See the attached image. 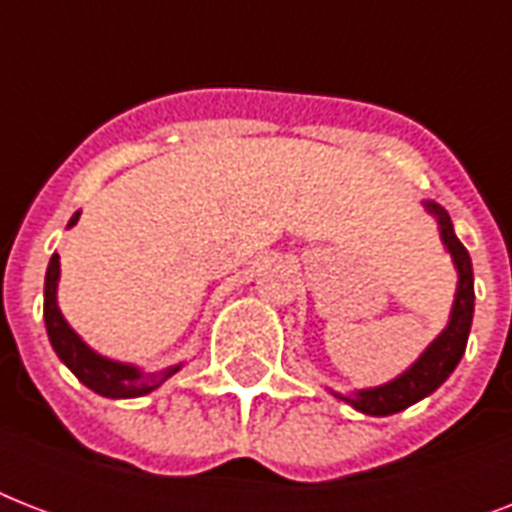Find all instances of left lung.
<instances>
[{"instance_id": "8db88e82", "label": "left lung", "mask_w": 512, "mask_h": 512, "mask_svg": "<svg viewBox=\"0 0 512 512\" xmlns=\"http://www.w3.org/2000/svg\"><path fill=\"white\" fill-rule=\"evenodd\" d=\"M422 204H425L430 215L436 217L441 241H444L446 252L452 255V263L457 268V292H454L452 313H449L444 332L422 350L420 358L406 372H401L385 385H377V388H361L356 393H348V396L335 393L340 401L353 406L356 412L369 414V417H388V414L404 412L406 406L417 404L425 396H430L457 369L462 353H465V345H468L473 305H476L473 263H470L468 249L462 247V241L454 233L449 212L436 201H422Z\"/></svg>"}]
</instances>
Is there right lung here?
Returning <instances> with one entry per match:
<instances>
[{"mask_svg": "<svg viewBox=\"0 0 512 512\" xmlns=\"http://www.w3.org/2000/svg\"><path fill=\"white\" fill-rule=\"evenodd\" d=\"M79 215L82 212H74V217L68 220V228H74ZM58 281L60 257L52 255L50 265H47V276H44V327H47L52 350L87 388L106 398H138L156 390L162 382L170 380L172 374L180 372L183 364H172L162 372H143L135 364L100 356L98 350H92L63 319L58 308Z\"/></svg>", "mask_w": 512, "mask_h": 512, "instance_id": "right-lung-1", "label": "right lung"}]
</instances>
